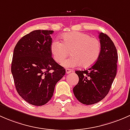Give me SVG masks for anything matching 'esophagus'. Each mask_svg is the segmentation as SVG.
Masks as SVG:
<instances>
[{
    "instance_id": "obj_1",
    "label": "esophagus",
    "mask_w": 130,
    "mask_h": 130,
    "mask_svg": "<svg viewBox=\"0 0 130 130\" xmlns=\"http://www.w3.org/2000/svg\"><path fill=\"white\" fill-rule=\"evenodd\" d=\"M71 72H73V71H72L71 69H66V74H69V73H71Z\"/></svg>"
}]
</instances>
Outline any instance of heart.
<instances>
[{"instance_id":"obj_1","label":"heart","mask_w":130,"mask_h":130,"mask_svg":"<svg viewBox=\"0 0 130 130\" xmlns=\"http://www.w3.org/2000/svg\"><path fill=\"white\" fill-rule=\"evenodd\" d=\"M50 51L54 61L61 63L70 52L72 56L62 62L65 68L82 66L89 68L97 61L101 51L100 40L90 35L78 31H72L61 36V42L53 41Z\"/></svg>"}]
</instances>
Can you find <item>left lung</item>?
<instances>
[{
    "label": "left lung",
    "mask_w": 130,
    "mask_h": 130,
    "mask_svg": "<svg viewBox=\"0 0 130 130\" xmlns=\"http://www.w3.org/2000/svg\"><path fill=\"white\" fill-rule=\"evenodd\" d=\"M101 51L98 59L85 71H76L79 82L73 88L75 97L84 105L101 101L109 91L117 71L118 53L112 40L106 34H99Z\"/></svg>",
    "instance_id": "1"
}]
</instances>
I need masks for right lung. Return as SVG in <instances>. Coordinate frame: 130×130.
<instances>
[{"label":"right lung","instance_id":"add662e5","mask_svg":"<svg viewBox=\"0 0 130 130\" xmlns=\"http://www.w3.org/2000/svg\"><path fill=\"white\" fill-rule=\"evenodd\" d=\"M53 30H36L15 45L11 72L16 90L25 101L42 106L51 99L57 82L65 75L63 67L52 57Z\"/></svg>","mask_w":130,"mask_h":130}]
</instances>
